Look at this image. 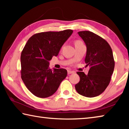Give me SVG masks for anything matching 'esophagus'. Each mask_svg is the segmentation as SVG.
<instances>
[{"label": "esophagus", "mask_w": 129, "mask_h": 129, "mask_svg": "<svg viewBox=\"0 0 129 129\" xmlns=\"http://www.w3.org/2000/svg\"><path fill=\"white\" fill-rule=\"evenodd\" d=\"M75 73V72H74V71H69V70L68 71V75H70V74H72V73Z\"/></svg>", "instance_id": "obj_1"}]
</instances>
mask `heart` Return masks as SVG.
Masks as SVG:
<instances>
[{
  "instance_id": "obj_1",
  "label": "heart",
  "mask_w": 129,
  "mask_h": 129,
  "mask_svg": "<svg viewBox=\"0 0 129 129\" xmlns=\"http://www.w3.org/2000/svg\"><path fill=\"white\" fill-rule=\"evenodd\" d=\"M84 44L82 41H81L80 40H76L75 41V45H79V44Z\"/></svg>"
}]
</instances>
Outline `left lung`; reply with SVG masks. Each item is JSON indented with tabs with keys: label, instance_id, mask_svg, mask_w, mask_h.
Segmentation results:
<instances>
[{
	"label": "left lung",
	"instance_id": "1",
	"mask_svg": "<svg viewBox=\"0 0 129 129\" xmlns=\"http://www.w3.org/2000/svg\"><path fill=\"white\" fill-rule=\"evenodd\" d=\"M78 34L86 44L85 61L90 69L87 75L77 72L80 80L76 84V90L84 97H96L103 93L110 83L115 65L112 49L104 39L93 32L84 30Z\"/></svg>",
	"mask_w": 129,
	"mask_h": 129
}]
</instances>
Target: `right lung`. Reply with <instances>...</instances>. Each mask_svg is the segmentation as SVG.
<instances>
[{
    "mask_svg": "<svg viewBox=\"0 0 129 129\" xmlns=\"http://www.w3.org/2000/svg\"><path fill=\"white\" fill-rule=\"evenodd\" d=\"M72 29L40 32L28 39L21 53V77L27 89L39 98L56 92L67 76L66 69H50L49 61L58 55Z\"/></svg>",
    "mask_w": 129,
    "mask_h": 129,
    "instance_id": "right-lung-1",
    "label": "right lung"
}]
</instances>
